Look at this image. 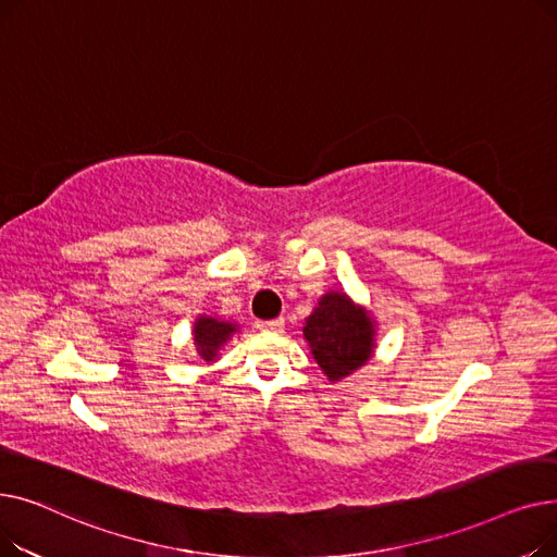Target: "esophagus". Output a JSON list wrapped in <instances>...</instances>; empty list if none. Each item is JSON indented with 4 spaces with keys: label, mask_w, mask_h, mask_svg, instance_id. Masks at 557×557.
Wrapping results in <instances>:
<instances>
[{
    "label": "esophagus",
    "mask_w": 557,
    "mask_h": 557,
    "mask_svg": "<svg viewBox=\"0 0 557 557\" xmlns=\"http://www.w3.org/2000/svg\"><path fill=\"white\" fill-rule=\"evenodd\" d=\"M284 327V318H273V320H261L259 330L263 332H282Z\"/></svg>",
    "instance_id": "obj_1"
}]
</instances>
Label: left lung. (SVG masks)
<instances>
[{
	"instance_id": "1",
	"label": "left lung",
	"mask_w": 557,
	"mask_h": 557,
	"mask_svg": "<svg viewBox=\"0 0 557 557\" xmlns=\"http://www.w3.org/2000/svg\"><path fill=\"white\" fill-rule=\"evenodd\" d=\"M305 338L332 382L363 366L372 355V323L343 294H327L307 318Z\"/></svg>"
}]
</instances>
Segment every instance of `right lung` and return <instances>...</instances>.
<instances>
[{
    "label": "right lung",
    "mask_w": 557,
    "mask_h": 557,
    "mask_svg": "<svg viewBox=\"0 0 557 557\" xmlns=\"http://www.w3.org/2000/svg\"><path fill=\"white\" fill-rule=\"evenodd\" d=\"M232 332H237V327L223 323V320L216 318H200L196 327H194V341L198 345V352L205 359H214L219 347L230 338Z\"/></svg>",
    "instance_id": "1"
}]
</instances>
